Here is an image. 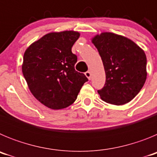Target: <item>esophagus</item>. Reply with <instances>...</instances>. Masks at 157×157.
Segmentation results:
<instances>
[{
    "label": "esophagus",
    "instance_id": "obj_1",
    "mask_svg": "<svg viewBox=\"0 0 157 157\" xmlns=\"http://www.w3.org/2000/svg\"><path fill=\"white\" fill-rule=\"evenodd\" d=\"M85 75H86V76L87 78H88L89 79H90L91 78V73H90V71H86V72H85Z\"/></svg>",
    "mask_w": 157,
    "mask_h": 157
}]
</instances>
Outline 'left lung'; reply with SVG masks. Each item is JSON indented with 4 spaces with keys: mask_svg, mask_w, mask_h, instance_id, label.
<instances>
[{
    "mask_svg": "<svg viewBox=\"0 0 157 157\" xmlns=\"http://www.w3.org/2000/svg\"><path fill=\"white\" fill-rule=\"evenodd\" d=\"M92 42L98 48L106 75L105 86L98 90L101 98L115 105L130 102L146 80L145 52L127 37L109 32L96 35Z\"/></svg>",
    "mask_w": 157,
    "mask_h": 157,
    "instance_id": "obj_1",
    "label": "left lung"
}]
</instances>
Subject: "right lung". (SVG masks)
Returning <instances> with one entry per match:
<instances>
[{
	"label": "right lung",
	"mask_w": 157,
	"mask_h": 157,
	"mask_svg": "<svg viewBox=\"0 0 157 157\" xmlns=\"http://www.w3.org/2000/svg\"><path fill=\"white\" fill-rule=\"evenodd\" d=\"M78 32L67 30L45 34L25 51L23 75L30 92L51 109H62L74 103L88 78L76 71L77 56L71 48Z\"/></svg>",
	"instance_id": "obj_1"
}]
</instances>
